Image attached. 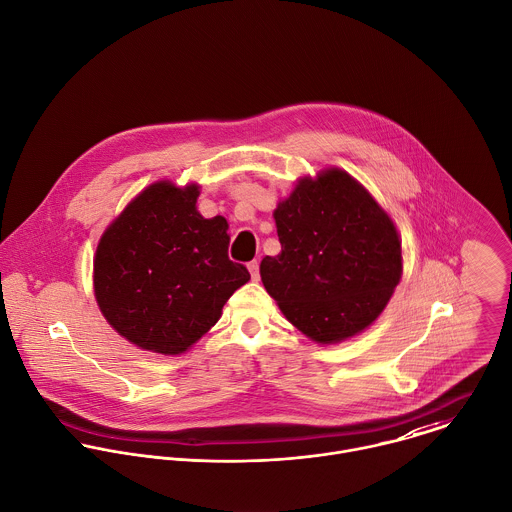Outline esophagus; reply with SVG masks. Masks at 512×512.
<instances>
[{
    "mask_svg": "<svg viewBox=\"0 0 512 512\" xmlns=\"http://www.w3.org/2000/svg\"><path fill=\"white\" fill-rule=\"evenodd\" d=\"M248 270H250V276H252V280H260V262L258 260H252L250 264H248Z\"/></svg>",
    "mask_w": 512,
    "mask_h": 512,
    "instance_id": "1",
    "label": "esophagus"
}]
</instances>
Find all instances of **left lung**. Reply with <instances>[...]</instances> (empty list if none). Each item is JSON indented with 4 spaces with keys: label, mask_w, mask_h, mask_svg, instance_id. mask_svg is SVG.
<instances>
[{
    "label": "left lung",
    "mask_w": 512,
    "mask_h": 512,
    "mask_svg": "<svg viewBox=\"0 0 512 512\" xmlns=\"http://www.w3.org/2000/svg\"><path fill=\"white\" fill-rule=\"evenodd\" d=\"M282 252L260 276L284 316L318 343L365 330L401 278V242L371 194L340 169L302 178L274 210Z\"/></svg>",
    "instance_id": "left-lung-1"
}]
</instances>
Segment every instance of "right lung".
Returning <instances> with one entry per match:
<instances>
[{"label": "right lung", "mask_w": 512, "mask_h": 512, "mask_svg": "<svg viewBox=\"0 0 512 512\" xmlns=\"http://www.w3.org/2000/svg\"><path fill=\"white\" fill-rule=\"evenodd\" d=\"M198 194L196 184H151L97 246V304L123 338L143 349L186 351L250 280L246 266L228 258L226 218L200 216Z\"/></svg>", "instance_id": "add662e5"}]
</instances>
